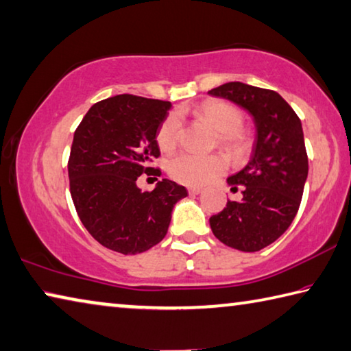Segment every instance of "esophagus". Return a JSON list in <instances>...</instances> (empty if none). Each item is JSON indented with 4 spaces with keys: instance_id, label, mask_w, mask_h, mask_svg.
Wrapping results in <instances>:
<instances>
[{
    "instance_id": "obj_1",
    "label": "esophagus",
    "mask_w": 351,
    "mask_h": 351,
    "mask_svg": "<svg viewBox=\"0 0 351 351\" xmlns=\"http://www.w3.org/2000/svg\"><path fill=\"white\" fill-rule=\"evenodd\" d=\"M189 193L190 195H197V193H201V189L199 187H189Z\"/></svg>"
}]
</instances>
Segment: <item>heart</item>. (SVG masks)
I'll return each instance as SVG.
<instances>
[{
    "label": "heart",
    "mask_w": 351,
    "mask_h": 351,
    "mask_svg": "<svg viewBox=\"0 0 351 351\" xmlns=\"http://www.w3.org/2000/svg\"><path fill=\"white\" fill-rule=\"evenodd\" d=\"M195 114L218 130L216 143L232 155H242L248 145V136L241 129L242 112L226 101H204L196 107H181L178 113L165 117L156 133V143L165 154L173 152L182 138V114ZM169 173L186 186H202L227 169V159L221 154L197 155L184 152L169 161Z\"/></svg>",
    "instance_id": "b5f03b06"
}]
</instances>
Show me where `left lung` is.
Returning <instances> with one entry per match:
<instances>
[{
  "instance_id": "8db88e82",
  "label": "left lung",
  "mask_w": 351,
  "mask_h": 351,
  "mask_svg": "<svg viewBox=\"0 0 351 351\" xmlns=\"http://www.w3.org/2000/svg\"><path fill=\"white\" fill-rule=\"evenodd\" d=\"M208 93L248 110L256 125L250 162L227 180L232 190L241 187L242 197L227 201V207L210 218V227L226 245L258 252L281 237L301 206L308 175L301 119L269 88L234 81Z\"/></svg>"
}]
</instances>
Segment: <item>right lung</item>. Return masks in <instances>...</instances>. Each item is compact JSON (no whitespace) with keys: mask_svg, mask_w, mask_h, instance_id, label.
Listing matches in <instances>:
<instances>
[{"mask_svg":"<svg viewBox=\"0 0 351 351\" xmlns=\"http://www.w3.org/2000/svg\"><path fill=\"white\" fill-rule=\"evenodd\" d=\"M169 101L117 95L93 104L76 127L69 158L70 195L82 226L109 250L136 254L164 239L171 210L187 196L186 187L162 180L141 190L143 173L159 156L156 133Z\"/></svg>","mask_w":351,"mask_h":351,"instance_id":"add662e5","label":"right lung"}]
</instances>
